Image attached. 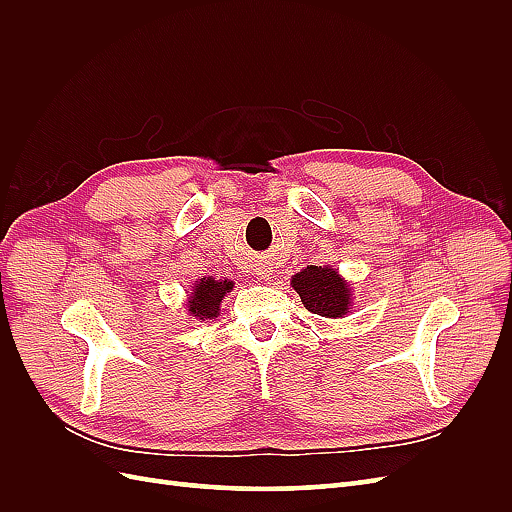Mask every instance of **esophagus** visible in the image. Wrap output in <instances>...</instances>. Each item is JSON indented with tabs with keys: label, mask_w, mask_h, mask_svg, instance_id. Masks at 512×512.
<instances>
[{
	"label": "esophagus",
	"mask_w": 512,
	"mask_h": 512,
	"mask_svg": "<svg viewBox=\"0 0 512 512\" xmlns=\"http://www.w3.org/2000/svg\"><path fill=\"white\" fill-rule=\"evenodd\" d=\"M269 273H271V271H269V269H265V267H260V269H258V275H262V277H269Z\"/></svg>",
	"instance_id": "34e87169"
}]
</instances>
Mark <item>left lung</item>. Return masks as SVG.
Segmentation results:
<instances>
[{
	"label": "left lung",
	"instance_id": "1",
	"mask_svg": "<svg viewBox=\"0 0 512 512\" xmlns=\"http://www.w3.org/2000/svg\"><path fill=\"white\" fill-rule=\"evenodd\" d=\"M292 288L299 292L307 312L324 318H342L348 314L350 288L339 273L329 267L309 265L292 277Z\"/></svg>",
	"mask_w": 512,
	"mask_h": 512
}]
</instances>
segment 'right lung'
<instances>
[{"label":"right lung","mask_w":512,"mask_h":512,"mask_svg":"<svg viewBox=\"0 0 512 512\" xmlns=\"http://www.w3.org/2000/svg\"><path fill=\"white\" fill-rule=\"evenodd\" d=\"M232 290V282H220L213 280V277H203L196 286L190 297V314H194L196 318L205 320V318H213L218 316L220 312V301L224 299V294Z\"/></svg>","instance_id":"1"}]
</instances>
